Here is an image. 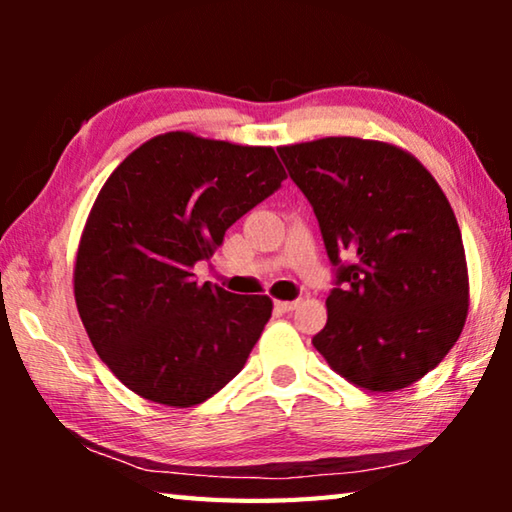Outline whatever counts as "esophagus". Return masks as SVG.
<instances>
[{
  "instance_id": "esophagus-1",
  "label": "esophagus",
  "mask_w": 512,
  "mask_h": 512,
  "mask_svg": "<svg viewBox=\"0 0 512 512\" xmlns=\"http://www.w3.org/2000/svg\"><path fill=\"white\" fill-rule=\"evenodd\" d=\"M298 305H300L298 300H277L275 302V309L282 311V314H289V311H293Z\"/></svg>"
}]
</instances>
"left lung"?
I'll return each instance as SVG.
<instances>
[{
    "label": "left lung",
    "instance_id": "obj_1",
    "mask_svg": "<svg viewBox=\"0 0 512 512\" xmlns=\"http://www.w3.org/2000/svg\"><path fill=\"white\" fill-rule=\"evenodd\" d=\"M277 153L334 266L314 348L368 391L411 386L454 348L467 316L461 228L443 189L384 142L325 137Z\"/></svg>",
    "mask_w": 512,
    "mask_h": 512
}]
</instances>
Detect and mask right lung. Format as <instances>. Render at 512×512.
<instances>
[{
    "label": "right lung",
    "instance_id": "right-lung-1",
    "mask_svg": "<svg viewBox=\"0 0 512 512\" xmlns=\"http://www.w3.org/2000/svg\"><path fill=\"white\" fill-rule=\"evenodd\" d=\"M284 178L268 146L180 131L110 173L85 223L74 296L94 350L126 388L185 409L239 375L273 302L198 287L192 268Z\"/></svg>",
    "mask_w": 512,
    "mask_h": 512
}]
</instances>
